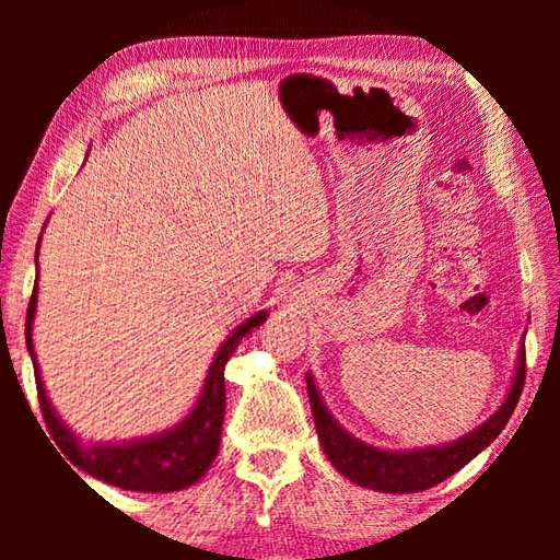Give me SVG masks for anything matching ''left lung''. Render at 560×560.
I'll return each mask as SVG.
<instances>
[{"label": "left lung", "mask_w": 560, "mask_h": 560, "mask_svg": "<svg viewBox=\"0 0 560 560\" xmlns=\"http://www.w3.org/2000/svg\"><path fill=\"white\" fill-rule=\"evenodd\" d=\"M526 381V350L521 346L518 365L514 375V385L506 395L504 405L489 417V420L462 440L440 444V447L412 450V452H385L371 447V444L355 440L334 420V415L326 410L324 400L314 385V377H306L308 400L314 407V420L318 430L320 447H324L330 464L343 474L353 485L385 491V494H410V491H424L440 485L454 471H459L464 464L471 462L477 454L489 447L499 438V432L506 428L511 412L524 390Z\"/></svg>", "instance_id": "8db88e82"}]
</instances>
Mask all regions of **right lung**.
I'll use <instances>...</instances> for the list:
<instances>
[{"mask_svg":"<svg viewBox=\"0 0 560 560\" xmlns=\"http://www.w3.org/2000/svg\"><path fill=\"white\" fill-rule=\"evenodd\" d=\"M42 240V236H39ZM39 254V252H36ZM36 311V283L32 291L30 308H26V348L34 360V375H36V393H39V407L44 415L46 428H49L54 442L59 444L61 452L71 459L73 467L91 474L106 485L130 489V491H179L189 485H195L202 474L210 469L217 452H220L222 440V422H224V365L230 355L242 343L246 334L261 326L267 320V311H259L252 318L234 330V334L224 340V346L217 350L212 360L210 373L202 387L200 400H197L195 410L189 412L177 428L167 430L163 434L148 440L122 442V444H93V447H83L79 438L66 428L61 417L49 402L44 393V383L39 375V365H36L34 343H32V324Z\"/></svg>","mask_w":560,"mask_h":560,"instance_id":"right-lung-1","label":"right lung"}]
</instances>
